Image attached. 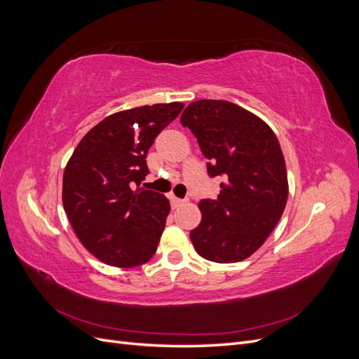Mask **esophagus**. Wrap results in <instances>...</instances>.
<instances>
[{
  "instance_id": "34e87169",
  "label": "esophagus",
  "mask_w": 359,
  "mask_h": 359,
  "mask_svg": "<svg viewBox=\"0 0 359 359\" xmlns=\"http://www.w3.org/2000/svg\"><path fill=\"white\" fill-rule=\"evenodd\" d=\"M184 202H186V201L180 199V198H177V196H172V194H170V205L173 206V208H178V206H181Z\"/></svg>"
}]
</instances>
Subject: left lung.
I'll use <instances>...</instances> for the list:
<instances>
[{
    "mask_svg": "<svg viewBox=\"0 0 359 359\" xmlns=\"http://www.w3.org/2000/svg\"><path fill=\"white\" fill-rule=\"evenodd\" d=\"M211 178H223L217 199H202V220L190 232L198 255L219 264L252 256L274 231L287 201L278 139L255 114L226 100L190 103L181 115Z\"/></svg>",
    "mask_w": 359,
    "mask_h": 359,
    "instance_id": "obj_1",
    "label": "left lung"
}]
</instances>
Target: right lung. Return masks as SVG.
<instances>
[{
    "instance_id": "1",
    "label": "right lung",
    "mask_w": 359,
    "mask_h": 359,
    "mask_svg": "<svg viewBox=\"0 0 359 359\" xmlns=\"http://www.w3.org/2000/svg\"><path fill=\"white\" fill-rule=\"evenodd\" d=\"M182 107L158 103L112 114L73 151L62 177L64 210L81 243L107 265L133 268L156 253L170 205L139 186L149 173L148 149Z\"/></svg>"
}]
</instances>
